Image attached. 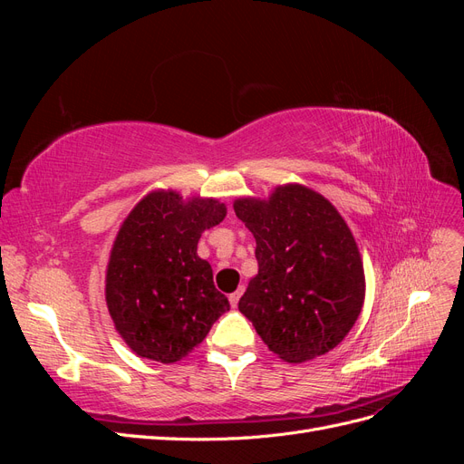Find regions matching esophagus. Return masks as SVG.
I'll list each match as a JSON object with an SVG mask.
<instances>
[{
  "mask_svg": "<svg viewBox=\"0 0 464 464\" xmlns=\"http://www.w3.org/2000/svg\"><path fill=\"white\" fill-rule=\"evenodd\" d=\"M242 292H244V288H237L236 292H232L230 296H228V300H230V305H232V307H236V305H237V302H240V298H242Z\"/></svg>",
  "mask_w": 464,
  "mask_h": 464,
  "instance_id": "34e87169",
  "label": "esophagus"
}]
</instances>
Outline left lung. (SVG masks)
<instances>
[{"label":"left lung","instance_id":"left-lung-1","mask_svg":"<svg viewBox=\"0 0 464 464\" xmlns=\"http://www.w3.org/2000/svg\"><path fill=\"white\" fill-rule=\"evenodd\" d=\"M259 271L237 304L271 353L298 363L333 350L356 323L366 280L354 236L323 195L280 186L266 201L237 199Z\"/></svg>","mask_w":464,"mask_h":464}]
</instances>
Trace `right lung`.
I'll use <instances>...</instances> for the list:
<instances>
[{
  "instance_id": "1",
  "label": "right lung",
  "mask_w": 464,
  "mask_h": 464,
  "mask_svg": "<svg viewBox=\"0 0 464 464\" xmlns=\"http://www.w3.org/2000/svg\"><path fill=\"white\" fill-rule=\"evenodd\" d=\"M224 217L227 207L215 199L184 203L176 191H154L123 220L108 261L106 304L137 356L178 362L230 310L198 256L201 234Z\"/></svg>"
}]
</instances>
